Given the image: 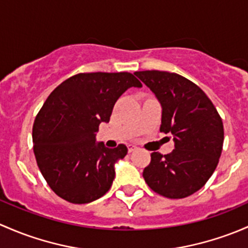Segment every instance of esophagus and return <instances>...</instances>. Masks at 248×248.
Returning a JSON list of instances; mask_svg holds the SVG:
<instances>
[{"mask_svg":"<svg viewBox=\"0 0 248 248\" xmlns=\"http://www.w3.org/2000/svg\"><path fill=\"white\" fill-rule=\"evenodd\" d=\"M136 149H137L136 145H134V144H129V145H127V150H129V153H132V152H134V150H136Z\"/></svg>","mask_w":248,"mask_h":248,"instance_id":"esophagus-1","label":"esophagus"}]
</instances>
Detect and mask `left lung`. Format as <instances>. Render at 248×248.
Listing matches in <instances>:
<instances>
[{
	"label": "left lung",
	"instance_id": "obj_1",
	"mask_svg": "<svg viewBox=\"0 0 248 248\" xmlns=\"http://www.w3.org/2000/svg\"><path fill=\"white\" fill-rule=\"evenodd\" d=\"M162 107L160 131L170 134L174 149L152 153L143 178L154 192L179 200L205 185L223 147V123L206 94L184 76L159 70L136 71Z\"/></svg>",
	"mask_w": 248,
	"mask_h": 248
}]
</instances>
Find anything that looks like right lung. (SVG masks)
Segmentation results:
<instances>
[{
	"instance_id": "right-lung-1",
	"label": "right lung",
	"mask_w": 248,
	"mask_h": 248,
	"mask_svg": "<svg viewBox=\"0 0 248 248\" xmlns=\"http://www.w3.org/2000/svg\"><path fill=\"white\" fill-rule=\"evenodd\" d=\"M142 83L130 73H81L48 95L33 124L37 165L51 190L74 204L103 197L114 179V163L126 155L119 144L96 143L100 123H108L114 104Z\"/></svg>"
}]
</instances>
